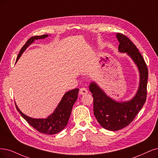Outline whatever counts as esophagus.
I'll list each match as a JSON object with an SVG mask.
<instances>
[{
	"mask_svg": "<svg viewBox=\"0 0 158 158\" xmlns=\"http://www.w3.org/2000/svg\"><path fill=\"white\" fill-rule=\"evenodd\" d=\"M88 92H89L88 90H87L86 88H84V87L80 89V90H79V94H81V95L86 94Z\"/></svg>",
	"mask_w": 158,
	"mask_h": 158,
	"instance_id": "esophagus-1",
	"label": "esophagus"
}]
</instances>
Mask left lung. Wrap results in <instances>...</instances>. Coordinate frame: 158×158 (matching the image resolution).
<instances>
[{
  "label": "left lung",
  "mask_w": 158,
  "mask_h": 158,
  "mask_svg": "<svg viewBox=\"0 0 158 158\" xmlns=\"http://www.w3.org/2000/svg\"><path fill=\"white\" fill-rule=\"evenodd\" d=\"M120 52H126L139 69L140 81L136 94L127 102H116L109 97L94 82L89 85L94 98V114L103 128L110 131H118L129 125L144 106L147 99L148 72L144 60L138 49L125 35L116 34Z\"/></svg>",
  "instance_id": "left-lung-1"
}]
</instances>
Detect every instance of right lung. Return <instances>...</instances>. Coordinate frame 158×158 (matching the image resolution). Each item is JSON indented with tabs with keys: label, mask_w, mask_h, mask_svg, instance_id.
Here are the masks:
<instances>
[{
	"label": "right lung",
	"mask_w": 158,
	"mask_h": 158,
	"mask_svg": "<svg viewBox=\"0 0 158 158\" xmlns=\"http://www.w3.org/2000/svg\"><path fill=\"white\" fill-rule=\"evenodd\" d=\"M49 36L48 34H44L42 36H35L29 39L26 44L21 48L19 53L17 56L16 62L23 54L25 49L32 44L35 40L44 39ZM79 89H75L67 92L62 97L61 101L58 103V106L51 115L46 118H32L23 114L15 104V107L22 117L34 129L42 133L48 135H54L62 131L65 127L68 122L72 109L74 103L78 97Z\"/></svg>",
	"instance_id": "add662e5"
}]
</instances>
